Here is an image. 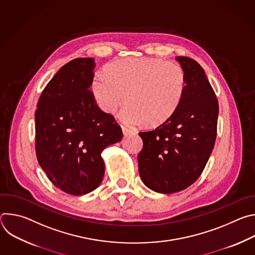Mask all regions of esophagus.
Wrapping results in <instances>:
<instances>
[{
    "label": "esophagus",
    "instance_id": "obj_1",
    "mask_svg": "<svg viewBox=\"0 0 255 255\" xmlns=\"http://www.w3.org/2000/svg\"><path fill=\"white\" fill-rule=\"evenodd\" d=\"M122 131H123V134H124L125 136H128V135H131V134L134 133L131 129H128V128H126V127H122Z\"/></svg>",
    "mask_w": 255,
    "mask_h": 255
}]
</instances>
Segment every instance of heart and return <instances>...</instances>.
Here are the masks:
<instances>
[{"instance_id": "1", "label": "heart", "mask_w": 255, "mask_h": 255, "mask_svg": "<svg viewBox=\"0 0 255 255\" xmlns=\"http://www.w3.org/2000/svg\"><path fill=\"white\" fill-rule=\"evenodd\" d=\"M106 74L95 76L94 98L103 111L113 114L126 94L128 104L120 118L128 125L165 122L176 111L187 88L184 68L160 58L116 60L106 67Z\"/></svg>"}]
</instances>
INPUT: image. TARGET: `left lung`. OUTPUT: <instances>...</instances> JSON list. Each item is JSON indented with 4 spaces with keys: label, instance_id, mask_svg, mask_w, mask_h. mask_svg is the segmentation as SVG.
<instances>
[{
    "label": "left lung",
    "instance_id": "obj_1",
    "mask_svg": "<svg viewBox=\"0 0 255 255\" xmlns=\"http://www.w3.org/2000/svg\"><path fill=\"white\" fill-rule=\"evenodd\" d=\"M187 88L173 115L155 129L140 132L138 154L143 184L160 194L180 192L199 178L217 136L219 105L203 67L194 59L176 56Z\"/></svg>",
    "mask_w": 255,
    "mask_h": 255
}]
</instances>
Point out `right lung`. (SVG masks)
Returning a JSON list of instances; mask_svg holds the SVG:
<instances>
[{
  "label": "right lung",
  "instance_id": "1",
  "mask_svg": "<svg viewBox=\"0 0 255 255\" xmlns=\"http://www.w3.org/2000/svg\"><path fill=\"white\" fill-rule=\"evenodd\" d=\"M94 58L64 64L43 90L35 112V149L51 183L81 196L96 190L104 177L102 151L121 141L120 126L98 107L90 90Z\"/></svg>",
  "mask_w": 255,
  "mask_h": 255
}]
</instances>
